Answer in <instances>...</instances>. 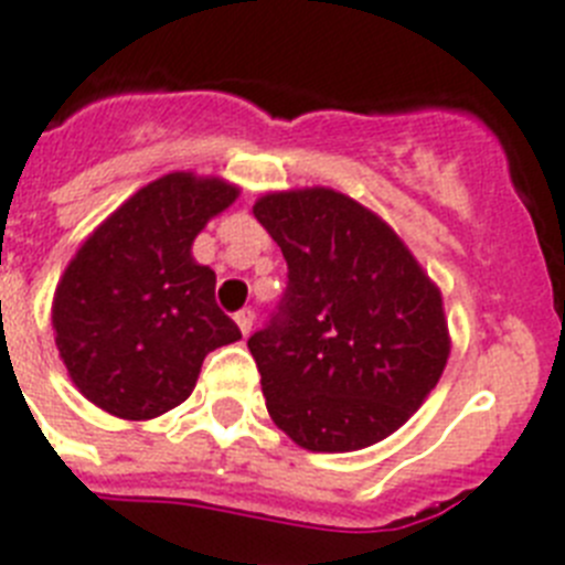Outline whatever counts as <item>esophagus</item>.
<instances>
[{
	"label": "esophagus",
	"mask_w": 565,
	"mask_h": 565,
	"mask_svg": "<svg viewBox=\"0 0 565 565\" xmlns=\"http://www.w3.org/2000/svg\"><path fill=\"white\" fill-rule=\"evenodd\" d=\"M234 322H236V326H239L243 337H248L250 334V326H254V311H250V308H243V311H236Z\"/></svg>",
	"instance_id": "34e87169"
}]
</instances>
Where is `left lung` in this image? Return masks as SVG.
Listing matches in <instances>:
<instances>
[{"label":"left lung","instance_id":"obj_1","mask_svg":"<svg viewBox=\"0 0 565 565\" xmlns=\"http://www.w3.org/2000/svg\"><path fill=\"white\" fill-rule=\"evenodd\" d=\"M254 216L288 263L279 311L248 340L271 420L308 451L385 440L446 369L440 288L392 225L334 188L274 191Z\"/></svg>","mask_w":565,"mask_h":565}]
</instances>
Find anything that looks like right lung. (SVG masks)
Instances as JSON below:
<instances>
[{
    "label": "right lung",
    "mask_w": 565,
    "mask_h": 565,
    "mask_svg": "<svg viewBox=\"0 0 565 565\" xmlns=\"http://www.w3.org/2000/svg\"><path fill=\"white\" fill-rule=\"evenodd\" d=\"M239 196L220 177L173 171L139 188L67 263L51 322L67 377L103 412L153 420L194 392L205 354L239 340L214 300L196 234Z\"/></svg>",
    "instance_id": "obj_1"
}]
</instances>
